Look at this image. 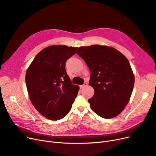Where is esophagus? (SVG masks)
<instances>
[{
  "mask_svg": "<svg viewBox=\"0 0 156 156\" xmlns=\"http://www.w3.org/2000/svg\"><path fill=\"white\" fill-rule=\"evenodd\" d=\"M87 85H88V84H87V83H84L83 84V85L80 86V88H84V87H87Z\"/></svg>",
  "mask_w": 156,
  "mask_h": 156,
  "instance_id": "esophagus-1",
  "label": "esophagus"
}]
</instances>
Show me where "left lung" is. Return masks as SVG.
<instances>
[{"instance_id": "left-lung-1", "label": "left lung", "mask_w": 156, "mask_h": 156, "mask_svg": "<svg viewBox=\"0 0 156 156\" xmlns=\"http://www.w3.org/2000/svg\"><path fill=\"white\" fill-rule=\"evenodd\" d=\"M77 55L90 71L89 84L94 94L89 99L91 108L104 119H112L124 111L134 87L135 76L128 60L111 47H80Z\"/></svg>"}]
</instances>
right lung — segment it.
Here are the masks:
<instances>
[{"label": "right lung", "instance_id": "right-lung-1", "mask_svg": "<svg viewBox=\"0 0 156 156\" xmlns=\"http://www.w3.org/2000/svg\"><path fill=\"white\" fill-rule=\"evenodd\" d=\"M77 48L55 45L41 50L26 72L27 88L33 106L51 120L62 119L71 110L79 87L67 75L66 62Z\"/></svg>", "mask_w": 156, "mask_h": 156}]
</instances>
